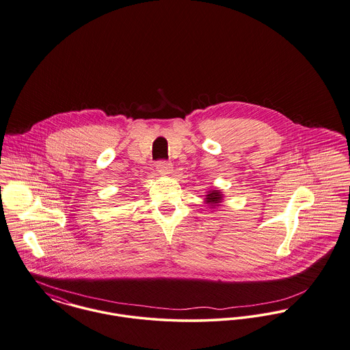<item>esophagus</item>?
Returning a JSON list of instances; mask_svg holds the SVG:
<instances>
[{"label":"esophagus","mask_w":350,"mask_h":350,"mask_svg":"<svg viewBox=\"0 0 350 350\" xmlns=\"http://www.w3.org/2000/svg\"><path fill=\"white\" fill-rule=\"evenodd\" d=\"M156 166H157V172H159L160 174H163V176H166V174H170V173H172V164H170L169 161L161 160V161L157 163Z\"/></svg>","instance_id":"34e87169"}]
</instances>
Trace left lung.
Segmentation results:
<instances>
[{
	"mask_svg": "<svg viewBox=\"0 0 350 350\" xmlns=\"http://www.w3.org/2000/svg\"><path fill=\"white\" fill-rule=\"evenodd\" d=\"M221 200H222V196L218 190H213L211 193H208L206 196V202L207 204H218V202H221Z\"/></svg>",
	"mask_w": 350,
	"mask_h": 350,
	"instance_id": "1",
	"label": "left lung"
}]
</instances>
